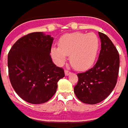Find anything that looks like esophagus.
Here are the masks:
<instances>
[{"label": "esophagus", "instance_id": "34e87169", "mask_svg": "<svg viewBox=\"0 0 128 128\" xmlns=\"http://www.w3.org/2000/svg\"><path fill=\"white\" fill-rule=\"evenodd\" d=\"M64 73H65V75H66V76H68V75H69V74H71V72H68V71H67V70H65Z\"/></svg>", "mask_w": 128, "mask_h": 128}]
</instances>
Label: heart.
Masks as SVG:
<instances>
[{"label":"heart","mask_w":128,"mask_h":128,"mask_svg":"<svg viewBox=\"0 0 128 128\" xmlns=\"http://www.w3.org/2000/svg\"><path fill=\"white\" fill-rule=\"evenodd\" d=\"M100 39L96 34L73 32L60 38L58 46L51 49V54L58 64L69 56V62L76 70L84 71L94 64L100 49Z\"/></svg>","instance_id":"b5f03b06"}]
</instances>
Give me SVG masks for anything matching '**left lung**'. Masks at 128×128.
Here are the masks:
<instances>
[{
    "label": "left lung",
    "mask_w": 128,
    "mask_h": 128,
    "mask_svg": "<svg viewBox=\"0 0 128 128\" xmlns=\"http://www.w3.org/2000/svg\"><path fill=\"white\" fill-rule=\"evenodd\" d=\"M101 41L99 56L94 66L77 74L74 93L78 99L87 104H96L106 99L116 85L120 56L116 47L107 35L98 32Z\"/></svg>",
    "instance_id": "obj_1"
}]
</instances>
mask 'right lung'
I'll list each match as a JSON object with an SVG mask.
<instances>
[{"label":"right lung","instance_id":"add662e5","mask_svg":"<svg viewBox=\"0 0 128 128\" xmlns=\"http://www.w3.org/2000/svg\"><path fill=\"white\" fill-rule=\"evenodd\" d=\"M53 38L41 32L20 38L8 55L9 78L22 99L32 104L48 101L54 95L64 71L51 58Z\"/></svg>","mask_w":128,"mask_h":128}]
</instances>
